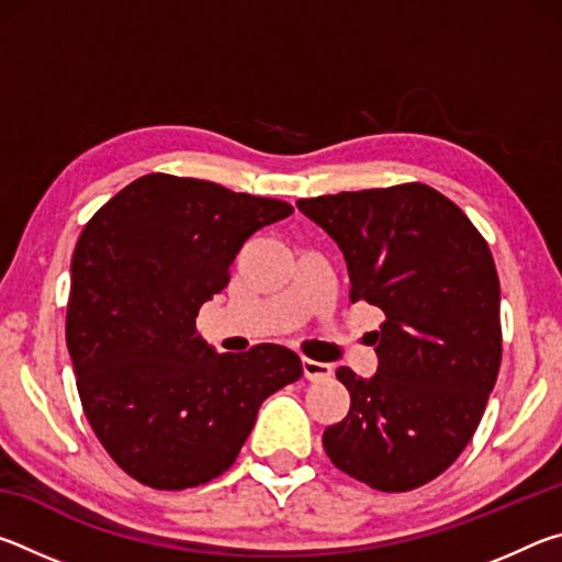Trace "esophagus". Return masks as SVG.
Returning <instances> with one entry per match:
<instances>
[{
	"label": "esophagus",
	"mask_w": 562,
	"mask_h": 562,
	"mask_svg": "<svg viewBox=\"0 0 562 562\" xmlns=\"http://www.w3.org/2000/svg\"><path fill=\"white\" fill-rule=\"evenodd\" d=\"M302 374H304V379H310V382H322V379L331 376V367L325 364V361L302 357Z\"/></svg>",
	"instance_id": "esophagus-1"
}]
</instances>
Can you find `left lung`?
Masks as SVG:
<instances>
[{
  "label": "left lung",
  "instance_id": "obj_1",
  "mask_svg": "<svg viewBox=\"0 0 562 562\" xmlns=\"http://www.w3.org/2000/svg\"><path fill=\"white\" fill-rule=\"evenodd\" d=\"M345 252L349 300L384 312L379 367L337 379L349 414L322 434L329 461L384 493L414 491L459 459L501 369V284L483 235L424 183L297 201Z\"/></svg>",
  "mask_w": 562,
  "mask_h": 562
}]
</instances>
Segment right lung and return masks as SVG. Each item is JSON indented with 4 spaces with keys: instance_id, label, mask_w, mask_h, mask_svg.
I'll return each instance as SVG.
<instances>
[{
    "instance_id": "1",
    "label": "right lung",
    "mask_w": 562,
    "mask_h": 562,
    "mask_svg": "<svg viewBox=\"0 0 562 562\" xmlns=\"http://www.w3.org/2000/svg\"><path fill=\"white\" fill-rule=\"evenodd\" d=\"M290 213L278 198L148 173L83 225L66 347L93 434L144 486L183 491L217 479L265 398L302 376L288 347L217 355L195 329L247 237Z\"/></svg>"
}]
</instances>
